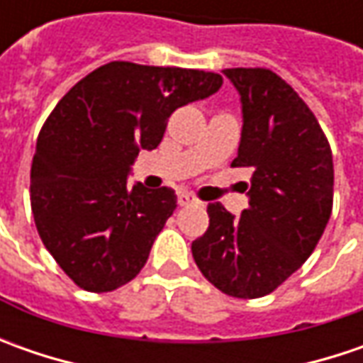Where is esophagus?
Returning a JSON list of instances; mask_svg holds the SVG:
<instances>
[{"mask_svg": "<svg viewBox=\"0 0 363 363\" xmlns=\"http://www.w3.org/2000/svg\"><path fill=\"white\" fill-rule=\"evenodd\" d=\"M177 202H179V206H191V203H198V200L191 194H188V191H179L177 194Z\"/></svg>", "mask_w": 363, "mask_h": 363, "instance_id": "obj_1", "label": "esophagus"}]
</instances>
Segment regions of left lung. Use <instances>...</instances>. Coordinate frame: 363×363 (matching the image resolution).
I'll list each match as a JSON object with an SVG mask.
<instances>
[{
  "mask_svg": "<svg viewBox=\"0 0 363 363\" xmlns=\"http://www.w3.org/2000/svg\"><path fill=\"white\" fill-rule=\"evenodd\" d=\"M242 105L232 167H248L240 216L208 203L210 226L191 242L202 274L222 293L257 299L309 258L333 206V157L311 108L267 68H226Z\"/></svg>",
  "mask_w": 363,
  "mask_h": 363,
  "instance_id": "obj_1",
  "label": "left lung"
}]
</instances>
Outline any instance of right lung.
Returning a JSON list of instances; mask_svg holds the SVG:
<instances>
[{
	"instance_id": "1",
	"label": "right lung",
	"mask_w": 363,
	"mask_h": 363,
	"mask_svg": "<svg viewBox=\"0 0 363 363\" xmlns=\"http://www.w3.org/2000/svg\"><path fill=\"white\" fill-rule=\"evenodd\" d=\"M222 86L214 72L108 62L77 82L44 123L30 200L35 228L80 289L115 291L145 267L174 214L172 188L129 186L141 149H155L177 106Z\"/></svg>"
}]
</instances>
